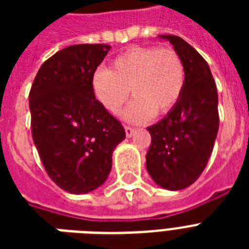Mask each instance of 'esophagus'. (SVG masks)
<instances>
[{
  "mask_svg": "<svg viewBox=\"0 0 249 249\" xmlns=\"http://www.w3.org/2000/svg\"><path fill=\"white\" fill-rule=\"evenodd\" d=\"M137 130L134 128H132V126H128V125H125V134H126V137H133L134 136V133H136Z\"/></svg>",
  "mask_w": 249,
  "mask_h": 249,
  "instance_id": "34e87169",
  "label": "esophagus"
}]
</instances>
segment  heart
<instances>
[{"mask_svg":"<svg viewBox=\"0 0 249 249\" xmlns=\"http://www.w3.org/2000/svg\"><path fill=\"white\" fill-rule=\"evenodd\" d=\"M186 83L183 60L174 49L133 46L112 60L111 68H98L93 75V91L108 112H120L129 98L134 101L125 119L142 123L165 115L177 106Z\"/></svg>","mask_w":249,"mask_h":249,"instance_id":"heart-1","label":"heart"}]
</instances>
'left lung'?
Instances as JSON below:
<instances>
[{"label": "left lung", "instance_id": "left-lung-1", "mask_svg": "<svg viewBox=\"0 0 249 249\" xmlns=\"http://www.w3.org/2000/svg\"><path fill=\"white\" fill-rule=\"evenodd\" d=\"M183 60L185 89L177 106L148 126L151 146L146 168L155 183L176 191L193 185L203 173L218 132V95L208 63L181 37L163 35Z\"/></svg>", "mask_w": 249, "mask_h": 249}]
</instances>
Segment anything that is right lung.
Instances as JSON below:
<instances>
[{
  "instance_id": "obj_1",
  "label": "right lung",
  "mask_w": 249,
  "mask_h": 249,
  "mask_svg": "<svg viewBox=\"0 0 249 249\" xmlns=\"http://www.w3.org/2000/svg\"><path fill=\"white\" fill-rule=\"evenodd\" d=\"M108 45H72L49 58L29 91L32 138L49 177L71 194L106 182L125 130L95 99L93 75Z\"/></svg>"
}]
</instances>
